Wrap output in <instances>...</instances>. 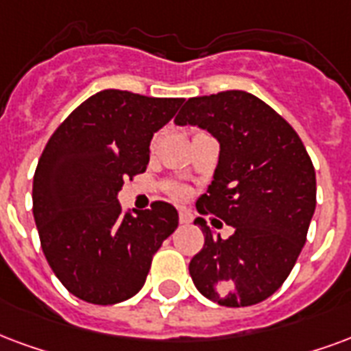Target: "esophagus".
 <instances>
[{"label": "esophagus", "mask_w": 351, "mask_h": 351, "mask_svg": "<svg viewBox=\"0 0 351 351\" xmlns=\"http://www.w3.org/2000/svg\"><path fill=\"white\" fill-rule=\"evenodd\" d=\"M178 219H180L182 225H188V223L191 221V215H189L188 212H180V214H178Z\"/></svg>", "instance_id": "esophagus-1"}]
</instances>
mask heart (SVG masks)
<instances>
[{
    "instance_id": "b5f03b06",
    "label": "heart",
    "mask_w": 351,
    "mask_h": 351,
    "mask_svg": "<svg viewBox=\"0 0 351 351\" xmlns=\"http://www.w3.org/2000/svg\"><path fill=\"white\" fill-rule=\"evenodd\" d=\"M167 193L173 199H176V201H184V199H188L189 189L186 186H182V184H169Z\"/></svg>"
}]
</instances>
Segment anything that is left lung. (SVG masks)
<instances>
[{
	"label": "left lung",
	"mask_w": 351,
	"mask_h": 351,
	"mask_svg": "<svg viewBox=\"0 0 351 351\" xmlns=\"http://www.w3.org/2000/svg\"><path fill=\"white\" fill-rule=\"evenodd\" d=\"M175 123L208 130L219 141L214 180L197 210L234 228L214 238L197 219L204 245L189 275L204 298L223 307L268 300L287 281L316 208V175L295 130L268 104L245 90L195 96Z\"/></svg>",
	"instance_id": "8db88e82"
}]
</instances>
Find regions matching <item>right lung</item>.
<instances>
[{
  "instance_id": "1",
  "label": "right lung",
  "mask_w": 351,
  "mask_h": 351,
  "mask_svg": "<svg viewBox=\"0 0 351 351\" xmlns=\"http://www.w3.org/2000/svg\"><path fill=\"white\" fill-rule=\"evenodd\" d=\"M182 102L100 90L46 143L33 176V215L50 268L80 300L113 305L136 295L154 253L178 227L173 204L154 201L123 215L117 193L147 171L150 139Z\"/></svg>"
}]
</instances>
